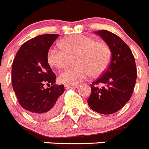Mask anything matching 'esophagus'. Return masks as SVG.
<instances>
[{
  "label": "esophagus",
  "instance_id": "obj_1",
  "mask_svg": "<svg viewBox=\"0 0 149 149\" xmlns=\"http://www.w3.org/2000/svg\"><path fill=\"white\" fill-rule=\"evenodd\" d=\"M77 85H65V89H70V88H76Z\"/></svg>",
  "mask_w": 149,
  "mask_h": 149
}]
</instances>
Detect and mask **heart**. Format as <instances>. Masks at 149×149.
Wrapping results in <instances>:
<instances>
[{
    "mask_svg": "<svg viewBox=\"0 0 149 149\" xmlns=\"http://www.w3.org/2000/svg\"><path fill=\"white\" fill-rule=\"evenodd\" d=\"M60 47L50 48L47 58L51 65L60 69L67 66L70 57L75 55L74 61L77 64L67 67L58 76V81L66 85H77L91 73L101 74L111 59V51L107 44L82 34L70 35L62 40Z\"/></svg>",
    "mask_w": 149,
    "mask_h": 149,
    "instance_id": "1",
    "label": "heart"
}]
</instances>
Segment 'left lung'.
I'll return each instance as SVG.
<instances>
[{
    "instance_id": "left-lung-1",
    "label": "left lung",
    "mask_w": 149,
    "mask_h": 149,
    "mask_svg": "<svg viewBox=\"0 0 149 149\" xmlns=\"http://www.w3.org/2000/svg\"><path fill=\"white\" fill-rule=\"evenodd\" d=\"M95 33L107 42L111 56L108 69L91 84L88 104L96 112L111 114L121 109L131 98L137 78L135 58L117 35L104 29Z\"/></svg>"
}]
</instances>
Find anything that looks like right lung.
<instances>
[{
  "instance_id": "obj_1",
  "label": "right lung",
  "mask_w": 149,
  "mask_h": 149,
  "mask_svg": "<svg viewBox=\"0 0 149 149\" xmlns=\"http://www.w3.org/2000/svg\"><path fill=\"white\" fill-rule=\"evenodd\" d=\"M59 35L37 36L19 49L11 69L12 86L21 107L37 119L58 113L64 85H56V75L48 62V52ZM49 88H45L44 85Z\"/></svg>"
}]
</instances>
